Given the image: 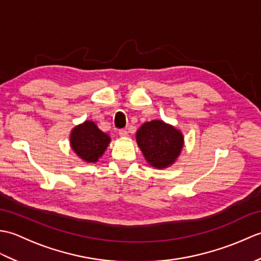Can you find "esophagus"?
Returning <instances> with one entry per match:
<instances>
[{
	"label": "esophagus",
	"instance_id": "1",
	"mask_svg": "<svg viewBox=\"0 0 261 261\" xmlns=\"http://www.w3.org/2000/svg\"><path fill=\"white\" fill-rule=\"evenodd\" d=\"M118 134H119V136H121V137H126V136H127V131H126L125 129H120V130L118 131Z\"/></svg>",
	"mask_w": 261,
	"mask_h": 261
}]
</instances>
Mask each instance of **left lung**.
<instances>
[{"label":"left lung","mask_w":261,"mask_h":261,"mask_svg":"<svg viewBox=\"0 0 261 261\" xmlns=\"http://www.w3.org/2000/svg\"><path fill=\"white\" fill-rule=\"evenodd\" d=\"M136 137L147 162L156 168H166L173 164L184 142L180 131L159 120L143 123Z\"/></svg>","instance_id":"left-lung-1"}]
</instances>
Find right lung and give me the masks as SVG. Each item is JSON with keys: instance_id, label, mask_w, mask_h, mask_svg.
<instances>
[{"instance_id": "add662e5", "label": "right lung", "mask_w": 261, "mask_h": 261, "mask_svg": "<svg viewBox=\"0 0 261 261\" xmlns=\"http://www.w3.org/2000/svg\"><path fill=\"white\" fill-rule=\"evenodd\" d=\"M110 137L104 134L92 121L74 127L70 136L73 150L87 163H96L107 149Z\"/></svg>"}]
</instances>
